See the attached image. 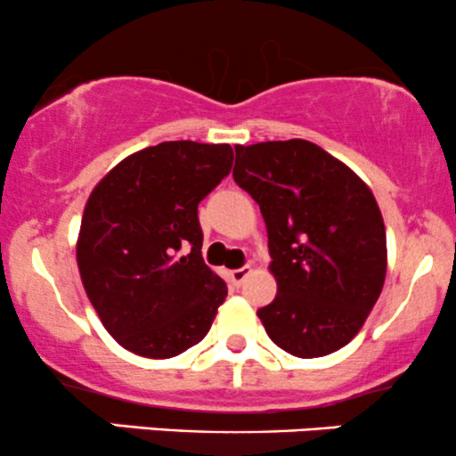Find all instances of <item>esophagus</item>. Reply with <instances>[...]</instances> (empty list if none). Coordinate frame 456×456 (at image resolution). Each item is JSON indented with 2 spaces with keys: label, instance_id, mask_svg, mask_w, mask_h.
<instances>
[{
  "label": "esophagus",
  "instance_id": "obj_1",
  "mask_svg": "<svg viewBox=\"0 0 456 456\" xmlns=\"http://www.w3.org/2000/svg\"><path fill=\"white\" fill-rule=\"evenodd\" d=\"M250 272H253V270H250V265H244V268H238V270L229 272V281L233 282V287H242L244 281L248 279Z\"/></svg>",
  "mask_w": 456,
  "mask_h": 456
}]
</instances>
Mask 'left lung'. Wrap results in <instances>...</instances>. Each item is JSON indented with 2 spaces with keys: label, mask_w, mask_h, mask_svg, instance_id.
<instances>
[{
  "label": "left lung",
  "mask_w": 456,
  "mask_h": 456,
  "mask_svg": "<svg viewBox=\"0 0 456 456\" xmlns=\"http://www.w3.org/2000/svg\"><path fill=\"white\" fill-rule=\"evenodd\" d=\"M233 180L259 203L279 294L257 315L297 358L347 345L386 281V227L370 188L305 139L235 145Z\"/></svg>",
  "instance_id": "8db88e82"
}]
</instances>
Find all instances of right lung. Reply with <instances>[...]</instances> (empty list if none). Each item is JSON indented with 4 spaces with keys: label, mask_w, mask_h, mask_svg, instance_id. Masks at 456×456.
Wrapping results in <instances>:
<instances>
[{
    "label": "right lung",
    "mask_w": 456,
    "mask_h": 456,
    "mask_svg": "<svg viewBox=\"0 0 456 456\" xmlns=\"http://www.w3.org/2000/svg\"><path fill=\"white\" fill-rule=\"evenodd\" d=\"M233 165L227 143L165 141L98 182L77 240L83 287L107 332L143 358H174L210 330L227 285L201 257L197 206Z\"/></svg>",
    "instance_id": "right-lung-1"
}]
</instances>
